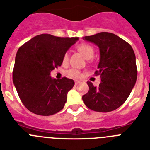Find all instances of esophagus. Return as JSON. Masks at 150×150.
I'll use <instances>...</instances> for the list:
<instances>
[{
  "label": "esophagus",
  "instance_id": "obj_1",
  "mask_svg": "<svg viewBox=\"0 0 150 150\" xmlns=\"http://www.w3.org/2000/svg\"><path fill=\"white\" fill-rule=\"evenodd\" d=\"M79 83H80L79 81H75V86H77Z\"/></svg>",
  "mask_w": 150,
  "mask_h": 150
}]
</instances>
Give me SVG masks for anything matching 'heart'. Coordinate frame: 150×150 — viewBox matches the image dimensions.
I'll list each match as a JSON object with an SVG mask.
<instances>
[{
  "label": "heart",
  "mask_w": 150,
  "mask_h": 150,
  "mask_svg": "<svg viewBox=\"0 0 150 150\" xmlns=\"http://www.w3.org/2000/svg\"><path fill=\"white\" fill-rule=\"evenodd\" d=\"M77 50L83 55L85 59H87V60L92 59V57L94 56V53H95V50H94L93 47L90 46V45L86 44V43H83V44L79 45L77 46ZM68 58L69 54L67 52L64 54L63 58H62L63 62H67L68 61ZM67 74L70 77L74 78V79H79L82 76V73L79 71H78V70H76V69L74 68L69 70L67 72Z\"/></svg>",
  "instance_id": "obj_1"
}]
</instances>
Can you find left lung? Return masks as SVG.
Masks as SVG:
<instances>
[{
	"mask_svg": "<svg viewBox=\"0 0 150 150\" xmlns=\"http://www.w3.org/2000/svg\"><path fill=\"white\" fill-rule=\"evenodd\" d=\"M85 40L95 43L100 51V62L95 76H100L98 87L88 81V93L83 100L88 108L107 112L122 105L134 86L137 76L136 58L129 43L112 33L86 36Z\"/></svg>",
	"mask_w": 150,
	"mask_h": 150,
	"instance_id": "obj_1",
	"label": "left lung"
}]
</instances>
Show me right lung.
<instances>
[{"label":"right lung","instance_id":"add662e5","mask_svg":"<svg viewBox=\"0 0 150 150\" xmlns=\"http://www.w3.org/2000/svg\"><path fill=\"white\" fill-rule=\"evenodd\" d=\"M78 38H60L48 34L36 36L17 51L13 81L25 107L33 113L50 116L63 109L73 79L50 76L62 65L64 54Z\"/></svg>","mask_w":150,"mask_h":150}]
</instances>
